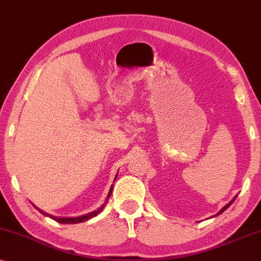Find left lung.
I'll use <instances>...</instances> for the list:
<instances>
[{
  "label": "left lung",
  "instance_id": "1",
  "mask_svg": "<svg viewBox=\"0 0 261 261\" xmlns=\"http://www.w3.org/2000/svg\"><path fill=\"white\" fill-rule=\"evenodd\" d=\"M236 197H237V196H236ZM236 197H234V198H233V200H232V201H231V202H230V203H227V204H226V205H225V206H224V208H223V209H222V210H221V212H220V213H218V214H217V215H220V214H222V213H223V212H224V210H225V209H227V208H229V206H230V205H231V204H232V202H233V201H234V200H236Z\"/></svg>",
  "mask_w": 261,
  "mask_h": 261
}]
</instances>
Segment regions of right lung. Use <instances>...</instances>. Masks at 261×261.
I'll use <instances>...</instances> for the list:
<instances>
[{
	"label": "right lung",
	"mask_w": 261,
	"mask_h": 261,
	"mask_svg": "<svg viewBox=\"0 0 261 261\" xmlns=\"http://www.w3.org/2000/svg\"><path fill=\"white\" fill-rule=\"evenodd\" d=\"M111 193H113V186H111V188H110V190H109L108 198L110 197ZM107 201H108V200H107ZM107 201H106V203H107ZM103 208H105V204L101 205L100 208H98L97 210H95V212H93V213H90V214H88V215H84V216H80V217H75V218H59V217H53V216H49V217L53 218V220L57 221L58 223H63V224H65V223H66V224H75V223L84 222V221L89 220V218H92V217H94V216H96L97 214H100V213L102 212ZM39 212H40V210H39ZM40 213L44 214V215H46V216H48V215L45 214L44 212H40Z\"/></svg>",
	"instance_id": "right-lung-1"
}]
</instances>
